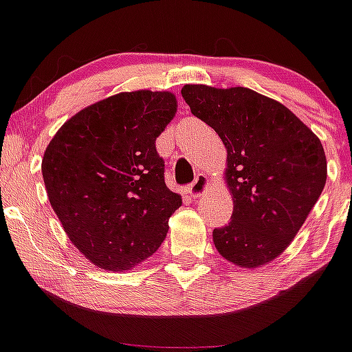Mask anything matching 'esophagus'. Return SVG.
<instances>
[{
	"label": "esophagus",
	"instance_id": "1",
	"mask_svg": "<svg viewBox=\"0 0 352 352\" xmlns=\"http://www.w3.org/2000/svg\"><path fill=\"white\" fill-rule=\"evenodd\" d=\"M208 186H209L208 177H206L204 173H199L196 179H194V182L189 186V189H187V194H189V197L197 199L208 190Z\"/></svg>",
	"mask_w": 352,
	"mask_h": 352
}]
</instances>
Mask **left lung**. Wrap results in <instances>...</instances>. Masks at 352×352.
Here are the masks:
<instances>
[{"label":"left lung","instance_id":"obj_1","mask_svg":"<svg viewBox=\"0 0 352 352\" xmlns=\"http://www.w3.org/2000/svg\"><path fill=\"white\" fill-rule=\"evenodd\" d=\"M182 97L228 153L233 214L212 232L216 250L239 267H262L286 250L320 197L324 146L289 109L250 88L186 85Z\"/></svg>","mask_w":352,"mask_h":352}]
</instances>
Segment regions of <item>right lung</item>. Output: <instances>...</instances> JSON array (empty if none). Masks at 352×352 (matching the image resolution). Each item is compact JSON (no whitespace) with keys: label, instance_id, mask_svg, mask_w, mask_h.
Segmentation results:
<instances>
[{"label":"right lung","instance_id":"add662e5","mask_svg":"<svg viewBox=\"0 0 352 352\" xmlns=\"http://www.w3.org/2000/svg\"><path fill=\"white\" fill-rule=\"evenodd\" d=\"M175 112L170 91H122L67 119L45 148L49 202L94 265L129 271L165 240L182 197L166 187L155 143Z\"/></svg>","mask_w":352,"mask_h":352}]
</instances>
